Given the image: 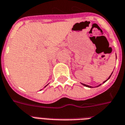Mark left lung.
Returning <instances> with one entry per match:
<instances>
[{
    "mask_svg": "<svg viewBox=\"0 0 125 125\" xmlns=\"http://www.w3.org/2000/svg\"><path fill=\"white\" fill-rule=\"evenodd\" d=\"M116 59H117V56H116ZM112 73H113V72H112V73H111V75H110V76H109V78H108V79H107V80H106V81H104V82H103V83H105V82H107V81H108V80H109V79H110V77H111V76H112ZM82 85H84V86H85V87H89V88H93V87H92V86H90V85H86V84H84V83H82ZM101 85V84H100L99 85H98V86H96V87H99V86H100Z\"/></svg>",
    "mask_w": 125,
    "mask_h": 125,
    "instance_id": "left-lung-1",
    "label": "left lung"
}]
</instances>
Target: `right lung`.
<instances>
[{"mask_svg": "<svg viewBox=\"0 0 125 125\" xmlns=\"http://www.w3.org/2000/svg\"><path fill=\"white\" fill-rule=\"evenodd\" d=\"M47 85H48V84H47ZM47 85H46V86H47ZM46 86H45V87H46Z\"/></svg>", "mask_w": 125, "mask_h": 125, "instance_id": "add662e5", "label": "right lung"}]
</instances>
